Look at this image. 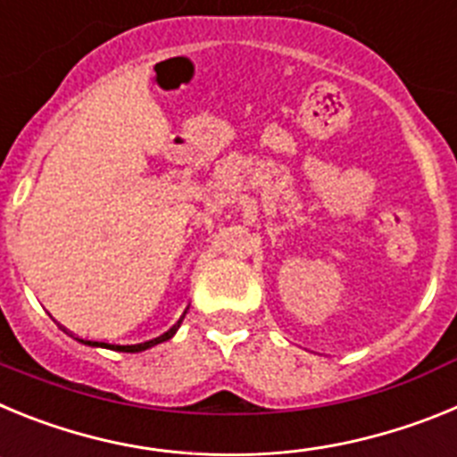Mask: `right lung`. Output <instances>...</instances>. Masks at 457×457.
<instances>
[{"label":"right lung","instance_id":"1","mask_svg":"<svg viewBox=\"0 0 457 457\" xmlns=\"http://www.w3.org/2000/svg\"><path fill=\"white\" fill-rule=\"evenodd\" d=\"M185 318V316H183ZM183 318H180L176 325L169 329V332H164L162 337H157L153 338V341H146V343H137V345H109V343H103V341H87V338H79L82 343H88V345H100V348H112V350H120V353H141V350H146V348H153V345H157V343H162V341H169V338L173 337V334L179 332V327L180 322H183Z\"/></svg>","mask_w":457,"mask_h":457}]
</instances>
